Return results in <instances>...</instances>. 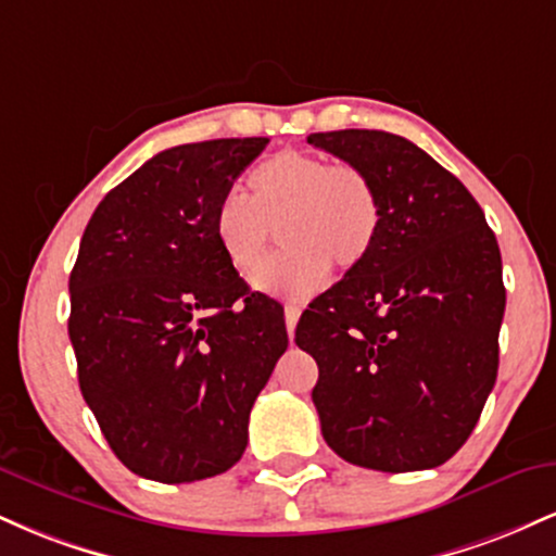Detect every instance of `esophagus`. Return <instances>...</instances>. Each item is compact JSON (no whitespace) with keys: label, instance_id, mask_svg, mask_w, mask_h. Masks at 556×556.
<instances>
[{"label":"esophagus","instance_id":"obj_1","mask_svg":"<svg viewBox=\"0 0 556 556\" xmlns=\"http://www.w3.org/2000/svg\"><path fill=\"white\" fill-rule=\"evenodd\" d=\"M298 318H300L298 305H285V324H287V334H290V340H292V331L298 327Z\"/></svg>","mask_w":556,"mask_h":556}]
</instances>
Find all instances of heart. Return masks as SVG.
Here are the masks:
<instances>
[{"label":"heart","mask_w":556,"mask_h":556,"mask_svg":"<svg viewBox=\"0 0 556 556\" xmlns=\"http://www.w3.org/2000/svg\"><path fill=\"white\" fill-rule=\"evenodd\" d=\"M251 195L229 190L216 203L214 235L227 264L253 279L279 226L286 248L258 277L271 295L305 300L331 277V264L353 269L371 253L381 225L376 185L355 164L282 151L248 177Z\"/></svg>","instance_id":"obj_1"}]
</instances>
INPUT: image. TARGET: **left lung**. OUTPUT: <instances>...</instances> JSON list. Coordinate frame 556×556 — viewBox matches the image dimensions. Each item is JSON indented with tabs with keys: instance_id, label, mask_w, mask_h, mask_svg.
<instances>
[{
	"instance_id": "1",
	"label": "left lung",
	"mask_w": 556,
	"mask_h": 556,
	"mask_svg": "<svg viewBox=\"0 0 556 556\" xmlns=\"http://www.w3.org/2000/svg\"><path fill=\"white\" fill-rule=\"evenodd\" d=\"M308 143L361 167L381 201L371 253L295 329L318 366L321 433L361 468H437L468 442L496 381L500 245L468 188L407 138L334 130Z\"/></svg>"
}]
</instances>
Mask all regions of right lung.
I'll return each instance as SVG.
<instances>
[{"label": "right lung", "instance_id": "add662e5", "mask_svg": "<svg viewBox=\"0 0 556 556\" xmlns=\"http://www.w3.org/2000/svg\"><path fill=\"white\" fill-rule=\"evenodd\" d=\"M269 138L162 151L104 195L70 274L83 400L127 470L190 483L225 473L287 350L285 308L227 264L222 195Z\"/></svg>", "mask_w": 556, "mask_h": 556}]
</instances>
